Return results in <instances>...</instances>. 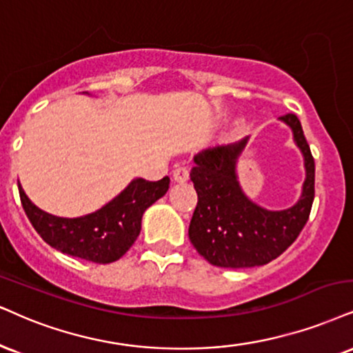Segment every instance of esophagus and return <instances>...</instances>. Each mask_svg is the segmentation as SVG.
<instances>
[{"label": "esophagus", "instance_id": "esophagus-1", "mask_svg": "<svg viewBox=\"0 0 353 353\" xmlns=\"http://www.w3.org/2000/svg\"><path fill=\"white\" fill-rule=\"evenodd\" d=\"M188 178H190V172L186 167H178L173 170V181H176V183H185Z\"/></svg>", "mask_w": 353, "mask_h": 353}]
</instances>
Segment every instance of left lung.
I'll return each mask as SVG.
<instances>
[{
	"instance_id": "left-lung-1",
	"label": "left lung",
	"mask_w": 353,
	"mask_h": 353,
	"mask_svg": "<svg viewBox=\"0 0 353 353\" xmlns=\"http://www.w3.org/2000/svg\"><path fill=\"white\" fill-rule=\"evenodd\" d=\"M293 132L303 155L301 194L286 210H267L247 196L239 180L237 163L250 136L201 150L193 157L191 181L198 206L191 217L188 236L198 254L221 268H250L267 265L296 241L314 199V159L294 114L280 117Z\"/></svg>"
}]
</instances>
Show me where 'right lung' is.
<instances>
[{
    "label": "right lung",
    "instance_id": "right-lung-1",
    "mask_svg": "<svg viewBox=\"0 0 353 353\" xmlns=\"http://www.w3.org/2000/svg\"><path fill=\"white\" fill-rule=\"evenodd\" d=\"M17 186L30 224L50 247L88 262L111 263L136 242L143 212L167 193L170 178L163 176L159 181L134 178L110 203L78 217H60L41 210L30 201L21 183Z\"/></svg>",
    "mask_w": 353,
    "mask_h": 353
}]
</instances>
